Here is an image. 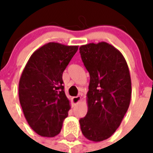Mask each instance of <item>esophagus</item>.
Listing matches in <instances>:
<instances>
[{"label":"esophagus","instance_id":"34e87169","mask_svg":"<svg viewBox=\"0 0 153 153\" xmlns=\"http://www.w3.org/2000/svg\"><path fill=\"white\" fill-rule=\"evenodd\" d=\"M82 98L81 96H76V97H73L72 98V102H73V104H77V103H79L80 101H81Z\"/></svg>","mask_w":153,"mask_h":153}]
</instances>
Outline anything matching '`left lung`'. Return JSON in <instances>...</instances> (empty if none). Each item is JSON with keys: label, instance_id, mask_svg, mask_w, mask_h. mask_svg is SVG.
<instances>
[{"label": "left lung", "instance_id": "obj_1", "mask_svg": "<svg viewBox=\"0 0 153 153\" xmlns=\"http://www.w3.org/2000/svg\"><path fill=\"white\" fill-rule=\"evenodd\" d=\"M79 52L91 80L88 111L79 120L86 139L106 140L117 129L131 100V78L123 55L106 42L82 45Z\"/></svg>", "mask_w": 153, "mask_h": 153}]
</instances>
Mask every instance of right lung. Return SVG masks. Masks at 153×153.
<instances>
[{"instance_id":"right-lung-1","label":"right lung","mask_w":153,"mask_h":153,"mask_svg":"<svg viewBox=\"0 0 153 153\" xmlns=\"http://www.w3.org/2000/svg\"><path fill=\"white\" fill-rule=\"evenodd\" d=\"M78 46L51 42L31 55L19 82V99L30 127L41 137L61 131L71 109L62 86V73Z\"/></svg>"}]
</instances>
